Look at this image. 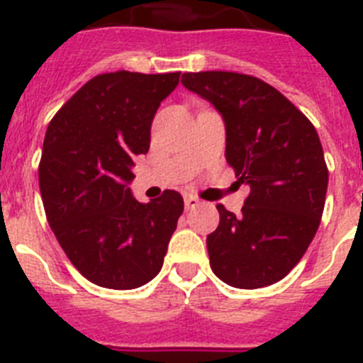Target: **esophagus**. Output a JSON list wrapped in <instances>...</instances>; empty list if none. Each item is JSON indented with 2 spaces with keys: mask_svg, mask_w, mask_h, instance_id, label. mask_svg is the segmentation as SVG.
Listing matches in <instances>:
<instances>
[{
  "mask_svg": "<svg viewBox=\"0 0 363 363\" xmlns=\"http://www.w3.org/2000/svg\"><path fill=\"white\" fill-rule=\"evenodd\" d=\"M184 201H185V208H187V211H191V208L198 207L199 205V199L196 198V196H185Z\"/></svg>",
  "mask_w": 363,
  "mask_h": 363,
  "instance_id": "34e87169",
  "label": "esophagus"
}]
</instances>
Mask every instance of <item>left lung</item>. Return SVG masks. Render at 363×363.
Instances as JSON below:
<instances>
[{"mask_svg":"<svg viewBox=\"0 0 363 363\" xmlns=\"http://www.w3.org/2000/svg\"><path fill=\"white\" fill-rule=\"evenodd\" d=\"M182 84L211 102L227 133L225 158L250 187L241 214L218 205L207 235L211 268L223 282L255 290L301 261L320 225L328 167L320 138L288 99L261 79L234 72L184 73Z\"/></svg>","mask_w":363,"mask_h":363,"instance_id":"left-lung-1","label":"left lung"}]
</instances>
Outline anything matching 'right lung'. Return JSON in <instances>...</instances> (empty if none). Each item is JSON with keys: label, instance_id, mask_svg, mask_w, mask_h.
Wrapping results in <instances>:
<instances>
[{"label": "right lung", "instance_id": "1", "mask_svg": "<svg viewBox=\"0 0 363 363\" xmlns=\"http://www.w3.org/2000/svg\"><path fill=\"white\" fill-rule=\"evenodd\" d=\"M179 73L113 72L86 82L46 129L39 189L50 227L93 284L133 290L158 275L184 198L133 196L135 156L151 144L156 109Z\"/></svg>", "mask_w": 363, "mask_h": 363}]
</instances>
